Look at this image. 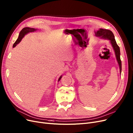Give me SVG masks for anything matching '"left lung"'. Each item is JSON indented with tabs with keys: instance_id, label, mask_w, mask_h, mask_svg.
<instances>
[{
	"instance_id": "1",
	"label": "left lung",
	"mask_w": 133,
	"mask_h": 133,
	"mask_svg": "<svg viewBox=\"0 0 133 133\" xmlns=\"http://www.w3.org/2000/svg\"><path fill=\"white\" fill-rule=\"evenodd\" d=\"M95 34L96 37L110 40L111 46H112L115 52L116 58L118 64V65H119L120 72L121 73V69H122V65H121V61L120 59V47H118V46L116 44L114 34L110 30L102 29H100L98 31L95 32Z\"/></svg>"
}]
</instances>
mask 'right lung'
<instances>
[{"label":"right lung","mask_w":133,"mask_h":133,"mask_svg":"<svg viewBox=\"0 0 133 133\" xmlns=\"http://www.w3.org/2000/svg\"><path fill=\"white\" fill-rule=\"evenodd\" d=\"M36 30H37L33 29V28H30V27H25V28H24V29H23L19 33L18 38L16 41L15 43H14V44L13 45V48L17 46V45L20 43V41L22 40V39H23V38L25 36V35H26L27 33H29V32H33L34 31H36ZM61 78H62V75L60 76V77L59 78L58 81H59L60 80Z\"/></svg>","instance_id":"obj_1"}]
</instances>
